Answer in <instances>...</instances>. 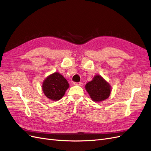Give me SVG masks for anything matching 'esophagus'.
<instances>
[{
	"mask_svg": "<svg viewBox=\"0 0 151 151\" xmlns=\"http://www.w3.org/2000/svg\"><path fill=\"white\" fill-rule=\"evenodd\" d=\"M74 85H77V86H82L83 85V83H74Z\"/></svg>",
	"mask_w": 151,
	"mask_h": 151,
	"instance_id": "obj_1",
	"label": "esophagus"
}]
</instances>
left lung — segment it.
Segmentation results:
<instances>
[{
    "label": "left lung",
    "instance_id": "8db88e82",
    "mask_svg": "<svg viewBox=\"0 0 151 151\" xmlns=\"http://www.w3.org/2000/svg\"><path fill=\"white\" fill-rule=\"evenodd\" d=\"M85 89L94 102H100L109 98L111 87L100 75L94 76L93 80L87 83Z\"/></svg>",
    "mask_w": 151,
    "mask_h": 151
}]
</instances>
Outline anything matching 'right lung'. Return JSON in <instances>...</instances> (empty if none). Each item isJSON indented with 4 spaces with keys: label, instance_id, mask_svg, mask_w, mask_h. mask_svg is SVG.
Masks as SVG:
<instances>
[{
    "label": "right lung",
    "instance_id": "add662e5",
    "mask_svg": "<svg viewBox=\"0 0 151 151\" xmlns=\"http://www.w3.org/2000/svg\"><path fill=\"white\" fill-rule=\"evenodd\" d=\"M69 88L66 79L58 72L48 76L42 84V90L46 96L52 101H58Z\"/></svg>",
    "mask_w": 151,
    "mask_h": 151
}]
</instances>
